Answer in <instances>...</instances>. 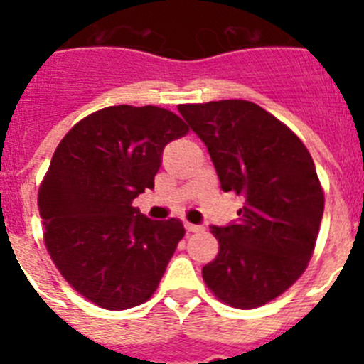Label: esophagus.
Instances as JSON below:
<instances>
[{"mask_svg":"<svg viewBox=\"0 0 364 364\" xmlns=\"http://www.w3.org/2000/svg\"><path fill=\"white\" fill-rule=\"evenodd\" d=\"M186 230H188L189 233H200V231H204V228L197 226V224H191V222H186Z\"/></svg>","mask_w":364,"mask_h":364,"instance_id":"34e87169","label":"esophagus"}]
</instances>
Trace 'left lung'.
Here are the masks:
<instances>
[{
    "label": "left lung",
    "instance_id": "left-lung-1",
    "mask_svg": "<svg viewBox=\"0 0 364 364\" xmlns=\"http://www.w3.org/2000/svg\"><path fill=\"white\" fill-rule=\"evenodd\" d=\"M217 169L244 197L239 222L213 228L218 255L202 268L211 294L240 310L284 294L314 255L324 191L310 151L279 118L246 100L178 107Z\"/></svg>",
    "mask_w": 364,
    "mask_h": 364
}]
</instances>
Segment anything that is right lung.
Instances as JSON below:
<instances>
[{
	"mask_svg": "<svg viewBox=\"0 0 364 364\" xmlns=\"http://www.w3.org/2000/svg\"><path fill=\"white\" fill-rule=\"evenodd\" d=\"M188 133L167 109L111 105L82 118L58 144L38 191L45 247L96 306L127 310L159 288L186 230L131 204L154 186L164 147Z\"/></svg>",
	"mask_w": 364,
	"mask_h": 364,
	"instance_id": "obj_1",
	"label": "right lung"
}]
</instances>
